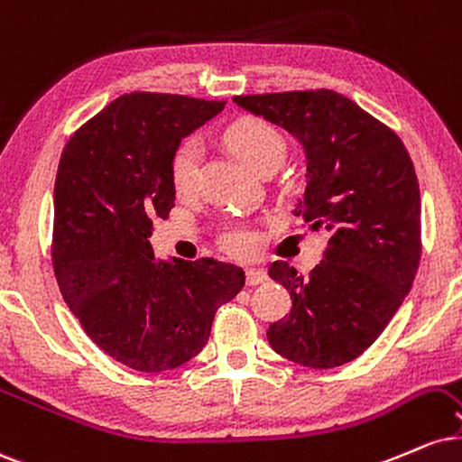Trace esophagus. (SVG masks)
<instances>
[{
    "label": "esophagus",
    "instance_id": "34e87169",
    "mask_svg": "<svg viewBox=\"0 0 462 462\" xmlns=\"http://www.w3.org/2000/svg\"><path fill=\"white\" fill-rule=\"evenodd\" d=\"M265 279H268V274L263 273V270H257V268H248L246 270V285H262L265 283Z\"/></svg>",
    "mask_w": 462,
    "mask_h": 462
}]
</instances>
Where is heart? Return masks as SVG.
Returning <instances> with one entry per match:
<instances>
[{
	"instance_id": "1",
	"label": "heart",
	"mask_w": 462,
	"mask_h": 462,
	"mask_svg": "<svg viewBox=\"0 0 462 462\" xmlns=\"http://www.w3.org/2000/svg\"><path fill=\"white\" fill-rule=\"evenodd\" d=\"M226 144L257 172H274L287 157V138L279 127L262 118H242L233 123L225 134ZM200 144L188 138L177 146L171 160V183L179 199H192L199 192ZM218 244L231 257L246 259L257 253V236L246 226H226L220 231Z\"/></svg>"
}]
</instances>
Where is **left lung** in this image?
Masks as SVG:
<instances>
[{"mask_svg": "<svg viewBox=\"0 0 462 462\" xmlns=\"http://www.w3.org/2000/svg\"><path fill=\"white\" fill-rule=\"evenodd\" d=\"M233 101L305 146L307 186L296 216L328 236L309 276L287 262L270 265L291 296L290 316L265 333L270 346L313 370L355 361L402 305L420 265V183L409 151L392 127L327 88Z\"/></svg>", "mask_w": 462, "mask_h": 462, "instance_id": "left-lung-1", "label": "left lung"}]
</instances>
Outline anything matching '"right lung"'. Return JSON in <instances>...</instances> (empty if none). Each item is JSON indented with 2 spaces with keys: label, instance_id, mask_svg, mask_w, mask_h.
Segmentation results:
<instances>
[{
  "label": "right lung",
  "instance_id": "add662e5",
  "mask_svg": "<svg viewBox=\"0 0 462 462\" xmlns=\"http://www.w3.org/2000/svg\"><path fill=\"white\" fill-rule=\"evenodd\" d=\"M225 101L129 92L69 138L53 189L51 262L81 328L114 361L160 374L208 344L218 307L240 294L242 268L218 259L157 262L155 218L175 208L171 160Z\"/></svg>",
  "mask_w": 462,
  "mask_h": 462
}]
</instances>
